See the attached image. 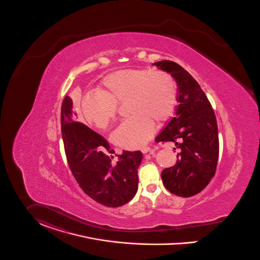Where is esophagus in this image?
<instances>
[{"mask_svg":"<svg viewBox=\"0 0 260 260\" xmlns=\"http://www.w3.org/2000/svg\"><path fill=\"white\" fill-rule=\"evenodd\" d=\"M151 151H153V149L151 148V147H143L142 149H141V152L143 153V154H147V153H149V152H151Z\"/></svg>","mask_w":260,"mask_h":260,"instance_id":"obj_1","label":"esophagus"}]
</instances>
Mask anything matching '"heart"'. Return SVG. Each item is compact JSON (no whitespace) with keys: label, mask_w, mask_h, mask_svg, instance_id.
<instances>
[{"label":"heart","mask_w":260,"mask_h":260,"mask_svg":"<svg viewBox=\"0 0 260 260\" xmlns=\"http://www.w3.org/2000/svg\"><path fill=\"white\" fill-rule=\"evenodd\" d=\"M128 102L132 116L112 134L113 142L125 149L145 145L155 131V123L170 120L178 104V86L173 76L164 71L124 69L107 75L102 90L88 92L82 104L87 121L106 128L117 114L118 104Z\"/></svg>","instance_id":"1"}]
</instances>
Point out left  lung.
I'll list each match as a JSON object with an SVG mask.
<instances>
[{
  "label": "left lung",
  "mask_w": 260,
  "mask_h": 260,
  "mask_svg": "<svg viewBox=\"0 0 260 260\" xmlns=\"http://www.w3.org/2000/svg\"><path fill=\"white\" fill-rule=\"evenodd\" d=\"M153 65L170 73L178 86L175 116L155 140L173 142L180 150L176 164L161 172L162 183L173 194L191 197L203 190L216 173L219 156L216 116L206 94L186 70L169 60Z\"/></svg>",
  "instance_id": "1"
}]
</instances>
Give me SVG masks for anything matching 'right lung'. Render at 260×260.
<instances>
[{
    "instance_id": "1",
    "label": "right lung",
    "mask_w": 260,
    "mask_h": 260,
    "mask_svg": "<svg viewBox=\"0 0 260 260\" xmlns=\"http://www.w3.org/2000/svg\"><path fill=\"white\" fill-rule=\"evenodd\" d=\"M73 102L65 96L61 107V129L71 172L91 199L106 207L128 203L138 190L140 151H123L112 162L114 150L100 134L74 121Z\"/></svg>"
}]
</instances>
